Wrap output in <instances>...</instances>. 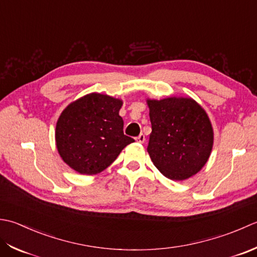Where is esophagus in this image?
<instances>
[{"label": "esophagus", "instance_id": "esophagus-1", "mask_svg": "<svg viewBox=\"0 0 257 257\" xmlns=\"http://www.w3.org/2000/svg\"><path fill=\"white\" fill-rule=\"evenodd\" d=\"M136 141H138L139 143H141V144H143L144 142H145V135L144 134H140L138 138H136Z\"/></svg>", "mask_w": 257, "mask_h": 257}]
</instances>
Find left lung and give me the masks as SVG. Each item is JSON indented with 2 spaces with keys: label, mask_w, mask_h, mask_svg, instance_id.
I'll list each match as a JSON object with an SVG mask.
<instances>
[{
  "label": "left lung",
  "mask_w": 257,
  "mask_h": 257,
  "mask_svg": "<svg viewBox=\"0 0 257 257\" xmlns=\"http://www.w3.org/2000/svg\"><path fill=\"white\" fill-rule=\"evenodd\" d=\"M146 103L152 162L167 179H190L206 164L213 149L214 132L205 109L191 97L148 98Z\"/></svg>",
  "instance_id": "left-lung-1"
}]
</instances>
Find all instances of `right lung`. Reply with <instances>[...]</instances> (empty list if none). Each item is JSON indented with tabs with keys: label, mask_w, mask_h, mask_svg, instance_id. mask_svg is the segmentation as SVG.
Returning <instances> with one entry per match:
<instances>
[{
	"label": "right lung",
	"mask_w": 257,
	"mask_h": 257,
	"mask_svg": "<svg viewBox=\"0 0 257 257\" xmlns=\"http://www.w3.org/2000/svg\"><path fill=\"white\" fill-rule=\"evenodd\" d=\"M119 98L90 93L70 103L56 123L55 143L60 156L80 174L95 175L133 143L123 133Z\"/></svg>",
	"instance_id": "right-lung-1"
}]
</instances>
